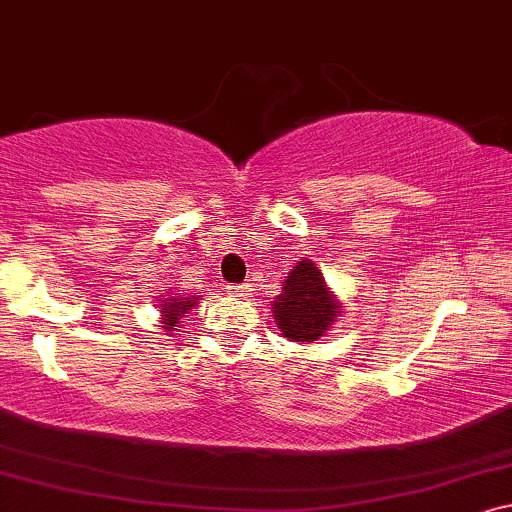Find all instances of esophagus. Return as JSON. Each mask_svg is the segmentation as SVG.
I'll list each match as a JSON object with an SVG mask.
<instances>
[{
  "label": "esophagus",
  "mask_w": 512,
  "mask_h": 512,
  "mask_svg": "<svg viewBox=\"0 0 512 512\" xmlns=\"http://www.w3.org/2000/svg\"><path fill=\"white\" fill-rule=\"evenodd\" d=\"M250 292V285H227V294H232V297H248Z\"/></svg>",
  "instance_id": "obj_1"
}]
</instances>
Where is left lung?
<instances>
[{
  "instance_id": "1",
  "label": "left lung",
  "mask_w": 512,
  "mask_h": 512,
  "mask_svg": "<svg viewBox=\"0 0 512 512\" xmlns=\"http://www.w3.org/2000/svg\"><path fill=\"white\" fill-rule=\"evenodd\" d=\"M338 313L341 306L329 294L318 266L308 259L290 271L283 294L273 304L278 329L290 341H318Z\"/></svg>"
}]
</instances>
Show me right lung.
I'll list each match as a JSON object with an SVG mask.
<instances>
[{
	"label": "right lung",
	"mask_w": 512,
	"mask_h": 512,
	"mask_svg": "<svg viewBox=\"0 0 512 512\" xmlns=\"http://www.w3.org/2000/svg\"><path fill=\"white\" fill-rule=\"evenodd\" d=\"M162 301V313H164V322L162 325L167 327V331H174V327H178V320H181V315L190 311V308L197 304V297L192 299H160Z\"/></svg>",
	"instance_id": "right-lung-1"
}]
</instances>
